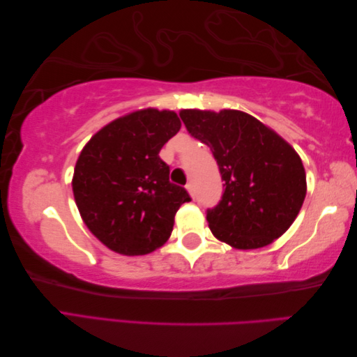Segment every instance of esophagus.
Segmentation results:
<instances>
[{
	"mask_svg": "<svg viewBox=\"0 0 357 357\" xmlns=\"http://www.w3.org/2000/svg\"><path fill=\"white\" fill-rule=\"evenodd\" d=\"M185 187H187V190H188V193H190L192 198H195V185L192 183H188Z\"/></svg>",
	"mask_w": 357,
	"mask_h": 357,
	"instance_id": "1",
	"label": "esophagus"
}]
</instances>
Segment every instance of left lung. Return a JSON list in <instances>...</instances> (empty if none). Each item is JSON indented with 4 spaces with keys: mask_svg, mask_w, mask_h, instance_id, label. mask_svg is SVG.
<instances>
[{
    "mask_svg": "<svg viewBox=\"0 0 357 357\" xmlns=\"http://www.w3.org/2000/svg\"><path fill=\"white\" fill-rule=\"evenodd\" d=\"M179 116L210 147L224 181L221 201L207 210L211 233L241 250L282 236L307 193L304 165L290 144L239 110H181Z\"/></svg>",
    "mask_w": 357,
    "mask_h": 357,
    "instance_id": "1",
    "label": "left lung"
}]
</instances>
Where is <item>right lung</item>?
<instances>
[{"label":"right lung","instance_id":"1","mask_svg":"<svg viewBox=\"0 0 357 357\" xmlns=\"http://www.w3.org/2000/svg\"><path fill=\"white\" fill-rule=\"evenodd\" d=\"M179 128L174 112L144 109L112 121L82 149L75 202L87 229L113 252L138 256L164 245L178 208L192 201L159 158Z\"/></svg>","mask_w":357,"mask_h":357}]
</instances>
